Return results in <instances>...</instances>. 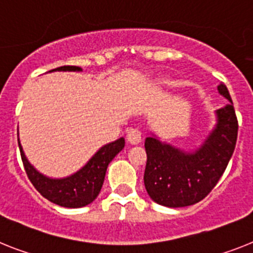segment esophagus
Listing matches in <instances>:
<instances>
[{
    "label": "esophagus",
    "mask_w": 253,
    "mask_h": 253,
    "mask_svg": "<svg viewBox=\"0 0 253 253\" xmlns=\"http://www.w3.org/2000/svg\"><path fill=\"white\" fill-rule=\"evenodd\" d=\"M126 137L127 140H128V143L139 144L140 141H141V132H140V130H137V128H131V130H128V132H127Z\"/></svg>",
    "instance_id": "1"
}]
</instances>
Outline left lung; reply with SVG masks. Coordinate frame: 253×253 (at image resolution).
I'll return each mask as SVG.
<instances>
[{
  "mask_svg": "<svg viewBox=\"0 0 253 253\" xmlns=\"http://www.w3.org/2000/svg\"><path fill=\"white\" fill-rule=\"evenodd\" d=\"M217 88L230 103L217 110V126L201 149L185 154L156 137H146L144 184L158 205L185 207L202 201L228 166L238 136V120L224 82Z\"/></svg>",
  "mask_w": 253,
  "mask_h": 253,
  "instance_id": "8db88e82",
  "label": "left lung"
}]
</instances>
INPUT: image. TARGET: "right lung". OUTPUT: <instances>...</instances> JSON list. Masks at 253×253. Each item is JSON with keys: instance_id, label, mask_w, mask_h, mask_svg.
<instances>
[{"instance_id": "obj_1", "label": "right lung", "mask_w": 253, "mask_h": 253, "mask_svg": "<svg viewBox=\"0 0 253 253\" xmlns=\"http://www.w3.org/2000/svg\"><path fill=\"white\" fill-rule=\"evenodd\" d=\"M52 71H81V68L76 65H64ZM18 144L27 176L33 186L41 193L42 197L55 205L68 207V209H78L92 202L100 193L108 165L123 149L125 139L121 137L114 143L104 145L88 161L84 169H81L78 172L69 176L67 179L60 180L48 179L46 176L37 172L25 158L19 139Z\"/></svg>"}]
</instances>
